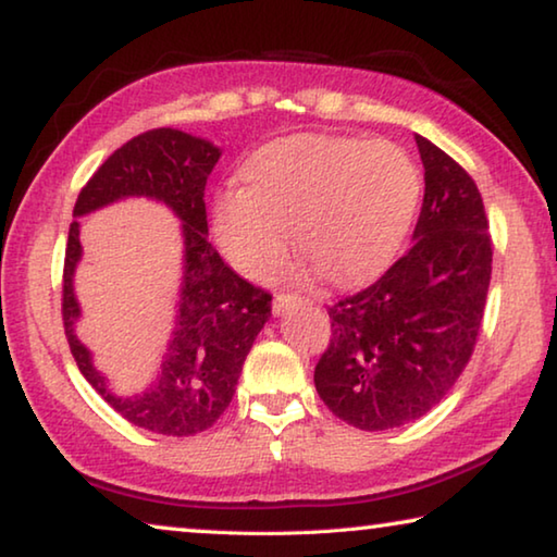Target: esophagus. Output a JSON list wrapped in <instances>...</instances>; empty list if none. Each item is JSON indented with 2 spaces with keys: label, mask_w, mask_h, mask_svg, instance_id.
Masks as SVG:
<instances>
[{
  "label": "esophagus",
  "mask_w": 557,
  "mask_h": 557,
  "mask_svg": "<svg viewBox=\"0 0 557 557\" xmlns=\"http://www.w3.org/2000/svg\"><path fill=\"white\" fill-rule=\"evenodd\" d=\"M299 301H301V297H297V295H287V292H277L275 299H272V312H275L277 317L285 314L289 307L299 305Z\"/></svg>",
  "instance_id": "obj_1"
}]
</instances>
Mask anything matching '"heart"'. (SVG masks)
<instances>
[{
    "mask_svg": "<svg viewBox=\"0 0 557 557\" xmlns=\"http://www.w3.org/2000/svg\"><path fill=\"white\" fill-rule=\"evenodd\" d=\"M243 188L213 206L223 256L252 280H272L299 256L334 285L379 277L398 258L422 194L420 169L391 143L292 135L258 147L240 166Z\"/></svg>",
    "mask_w": 557,
    "mask_h": 557,
    "instance_id": "heart-1",
    "label": "heart"
}]
</instances>
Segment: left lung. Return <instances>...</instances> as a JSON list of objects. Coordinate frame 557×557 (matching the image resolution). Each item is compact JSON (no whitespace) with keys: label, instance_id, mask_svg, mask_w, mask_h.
I'll use <instances>...</instances> for the list:
<instances>
[{"label":"left lung","instance_id":"obj_1","mask_svg":"<svg viewBox=\"0 0 557 557\" xmlns=\"http://www.w3.org/2000/svg\"><path fill=\"white\" fill-rule=\"evenodd\" d=\"M425 199L412 245L371 287L329 307L332 336L314 369L319 398L358 430L428 414L467 369L482 329L492 235L465 169L414 135Z\"/></svg>","mask_w":557,"mask_h":557}]
</instances>
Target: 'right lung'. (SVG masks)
Masks as SVG:
<instances>
[{
  "label": "right lung",
  "instance_id": "1",
  "mask_svg": "<svg viewBox=\"0 0 557 557\" xmlns=\"http://www.w3.org/2000/svg\"><path fill=\"white\" fill-rule=\"evenodd\" d=\"M219 157V147L182 129L143 132L102 162L73 209L81 219L127 196H147L166 203L184 223V280L172 342L157 381L132 398L108 388L106 375L96 371L90 351L73 332L81 317L73 292V272L83 256L78 221L71 223L65 245L63 329L75 363L112 410L154 435L188 437L221 418L233 400L245 356L270 319V292L235 275L209 243L203 191Z\"/></svg>",
  "mask_w": 557,
  "mask_h": 557
}]
</instances>
